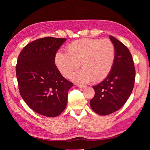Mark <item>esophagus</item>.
<instances>
[{"instance_id": "esophagus-1", "label": "esophagus", "mask_w": 150, "mask_h": 150, "mask_svg": "<svg viewBox=\"0 0 150 150\" xmlns=\"http://www.w3.org/2000/svg\"><path fill=\"white\" fill-rule=\"evenodd\" d=\"M77 86H78L79 88H85L86 87V86H84V85H79V84H78V85H77Z\"/></svg>"}]
</instances>
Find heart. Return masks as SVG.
Masks as SVG:
<instances>
[{
    "label": "heart",
    "instance_id": "obj_1",
    "mask_svg": "<svg viewBox=\"0 0 150 150\" xmlns=\"http://www.w3.org/2000/svg\"><path fill=\"white\" fill-rule=\"evenodd\" d=\"M67 53L61 51L56 52L54 57L56 66L60 74L67 78L80 64L82 69L71 78L80 84L104 80L110 74L115 62V46L108 39L76 40L67 47Z\"/></svg>",
    "mask_w": 150,
    "mask_h": 150
}]
</instances>
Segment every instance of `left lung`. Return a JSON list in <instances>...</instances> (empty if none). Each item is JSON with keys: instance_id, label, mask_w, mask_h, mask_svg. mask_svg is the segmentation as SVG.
<instances>
[{"instance_id": "left-lung-1", "label": "left lung", "mask_w": 150, "mask_h": 150, "mask_svg": "<svg viewBox=\"0 0 150 150\" xmlns=\"http://www.w3.org/2000/svg\"><path fill=\"white\" fill-rule=\"evenodd\" d=\"M109 37L116 50L115 64L110 74L93 86L95 95L90 101L92 110L103 116L111 114L124 105L132 93L135 80V68L129 49L115 38Z\"/></svg>"}]
</instances>
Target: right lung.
Instances as JSON below:
<instances>
[{
  "instance_id": "obj_1",
  "label": "right lung",
  "mask_w": 150,
  "mask_h": 150,
  "mask_svg": "<svg viewBox=\"0 0 150 150\" xmlns=\"http://www.w3.org/2000/svg\"><path fill=\"white\" fill-rule=\"evenodd\" d=\"M66 40L38 39L26 45L17 59L16 71L21 96L30 109L45 116L56 117L64 111L68 91L73 86L54 62L57 51Z\"/></svg>"
}]
</instances>
